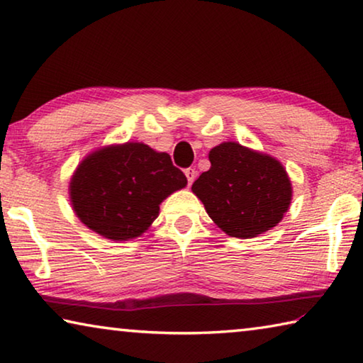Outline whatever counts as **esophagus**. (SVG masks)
Here are the masks:
<instances>
[{
  "mask_svg": "<svg viewBox=\"0 0 363 363\" xmlns=\"http://www.w3.org/2000/svg\"><path fill=\"white\" fill-rule=\"evenodd\" d=\"M184 173H186V177H187V186H192L196 177V171L194 168H187Z\"/></svg>",
  "mask_w": 363,
  "mask_h": 363,
  "instance_id": "34e87169",
  "label": "esophagus"
}]
</instances>
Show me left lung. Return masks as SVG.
<instances>
[{
	"mask_svg": "<svg viewBox=\"0 0 363 363\" xmlns=\"http://www.w3.org/2000/svg\"><path fill=\"white\" fill-rule=\"evenodd\" d=\"M211 168L192 190L227 235L251 238L277 225L291 201V184L277 160L224 143L210 152Z\"/></svg>",
	"mask_w": 363,
	"mask_h": 363,
	"instance_id": "8db88e82",
	"label": "left lung"
}]
</instances>
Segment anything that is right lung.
Returning a JSON list of instances; mask_svg holds the SVG:
<instances>
[{
    "label": "right lung",
    "instance_id": "add662e5",
    "mask_svg": "<svg viewBox=\"0 0 363 363\" xmlns=\"http://www.w3.org/2000/svg\"><path fill=\"white\" fill-rule=\"evenodd\" d=\"M187 177L168 153L126 143L91 153L70 182L73 210L102 237L130 240L158 218L160 203Z\"/></svg>",
    "mask_w": 363,
    "mask_h": 363
}]
</instances>
